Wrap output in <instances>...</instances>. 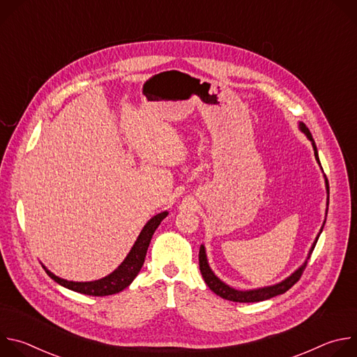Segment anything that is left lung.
Listing matches in <instances>:
<instances>
[{"label":"left lung","mask_w":357,"mask_h":357,"mask_svg":"<svg viewBox=\"0 0 357 357\" xmlns=\"http://www.w3.org/2000/svg\"><path fill=\"white\" fill-rule=\"evenodd\" d=\"M299 130L307 135L311 142H312V146H314V151H315V158L318 161V164L321 165L319 162V157H318V149H317V145H315V141L312 138V134L311 131L308 130V127L305 126L303 123H299ZM325 183H326V190H328V195H329V182L328 179L325 178ZM328 205H329V197H328ZM326 215H328V209H326ZM324 226H325V222H324ZM322 226V229H324ZM322 229L321 231L318 233L311 250H310V254L307 260H305V263L296 270L294 271L288 278H285L284 281L275 284V285H270V287H264V288H257V289H248V291H238V289H234L231 287H229L227 284H225L223 281H220L215 273L211 270L209 264H208V257H206V251H205V245H200V250H199V268H200V273H202V277L203 280H205V282L208 284V287L219 296L227 299V301H233V302H260V301H266V299H270L273 296H277V295H281L284 292H287L302 275L305 267H307L308 264V260L311 259V254L317 245V241L322 233Z\"/></svg>","instance_id":"obj_1"}]
</instances>
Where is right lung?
Masks as SVG:
<instances>
[{
	"label": "right lung",
	"mask_w": 357,
	"mask_h": 357,
	"mask_svg": "<svg viewBox=\"0 0 357 357\" xmlns=\"http://www.w3.org/2000/svg\"><path fill=\"white\" fill-rule=\"evenodd\" d=\"M167 216H168V212H162L152 219H149L148 223L141 230V233H139L137 241L134 243V245L131 247L130 252L127 254L126 260L119 266V268H116L112 274H109L105 278L89 281V282H75V281H68V280L59 278L46 268H45V271L50 278L55 280L62 287H66L72 291H76V292H80L84 295L106 296V295L117 294V292L123 291L124 288H127L134 281L137 274L139 273V270L144 264V260H145V254H146L148 245L151 243L152 234H154V231L157 230L160 223Z\"/></svg>",
	"instance_id": "obj_1"
}]
</instances>
